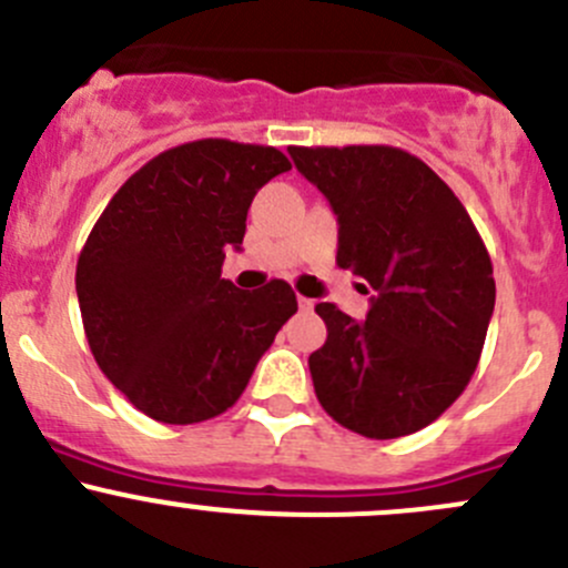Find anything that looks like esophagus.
Wrapping results in <instances>:
<instances>
[{
    "mask_svg": "<svg viewBox=\"0 0 568 568\" xmlns=\"http://www.w3.org/2000/svg\"><path fill=\"white\" fill-rule=\"evenodd\" d=\"M313 305H316V302L305 300V296H300V307H302V311H313Z\"/></svg>",
    "mask_w": 568,
    "mask_h": 568,
    "instance_id": "1",
    "label": "esophagus"
}]
</instances>
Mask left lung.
<instances>
[{
	"label": "left lung",
	"instance_id": "obj_1",
	"mask_svg": "<svg viewBox=\"0 0 568 568\" xmlns=\"http://www.w3.org/2000/svg\"><path fill=\"white\" fill-rule=\"evenodd\" d=\"M288 153L335 211L337 266L374 291L365 321L316 305L326 341L307 365L321 406L368 439L420 432L478 368L495 311L484 239L448 183L400 148Z\"/></svg>",
	"mask_w": 568,
	"mask_h": 568
}]
</instances>
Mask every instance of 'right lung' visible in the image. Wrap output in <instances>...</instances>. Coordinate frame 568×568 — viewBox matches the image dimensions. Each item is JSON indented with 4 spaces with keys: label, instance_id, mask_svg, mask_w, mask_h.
Returning <instances> with one entry per match:
<instances>
[{
    "label": "right lung",
    "instance_id": "obj_1",
    "mask_svg": "<svg viewBox=\"0 0 568 568\" xmlns=\"http://www.w3.org/2000/svg\"><path fill=\"white\" fill-rule=\"evenodd\" d=\"M291 170L268 145L197 140L153 156L109 200L77 263L90 352L148 417L189 426L222 415L296 313L285 280H222L263 183Z\"/></svg>",
    "mask_w": 568,
    "mask_h": 568
}]
</instances>
